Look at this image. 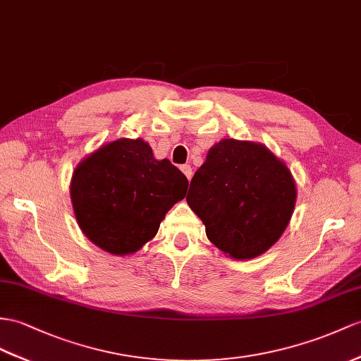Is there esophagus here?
<instances>
[{
  "label": "esophagus",
  "instance_id": "esophagus-1",
  "mask_svg": "<svg viewBox=\"0 0 361 361\" xmlns=\"http://www.w3.org/2000/svg\"><path fill=\"white\" fill-rule=\"evenodd\" d=\"M180 170H182V173H183V174L187 176V179H188V180H191V178H192V170H191V166L185 164V165H182V166H180Z\"/></svg>",
  "mask_w": 361,
  "mask_h": 361
}]
</instances>
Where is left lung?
<instances>
[{
	"instance_id": "obj_1",
	"label": "left lung",
	"mask_w": 361,
	"mask_h": 361,
	"mask_svg": "<svg viewBox=\"0 0 361 361\" xmlns=\"http://www.w3.org/2000/svg\"><path fill=\"white\" fill-rule=\"evenodd\" d=\"M295 196L291 173L267 147L224 139L192 176L187 202L219 250L252 259L283 234Z\"/></svg>"
}]
</instances>
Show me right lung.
Wrapping results in <instances>:
<instances>
[{
	"label": "right lung",
	"mask_w": 361,
	"mask_h": 361,
	"mask_svg": "<svg viewBox=\"0 0 361 361\" xmlns=\"http://www.w3.org/2000/svg\"><path fill=\"white\" fill-rule=\"evenodd\" d=\"M188 179L169 159L156 161L142 139H118L76 166L70 196L79 228L110 254H131L153 239Z\"/></svg>",
	"instance_id": "1"
}]
</instances>
